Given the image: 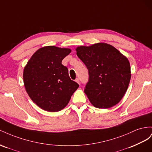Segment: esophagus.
I'll list each match as a JSON object with an SVG mask.
<instances>
[{"mask_svg": "<svg viewBox=\"0 0 152 152\" xmlns=\"http://www.w3.org/2000/svg\"><path fill=\"white\" fill-rule=\"evenodd\" d=\"M75 81H76V83H77L78 84H80V80H79V78H76Z\"/></svg>", "mask_w": 152, "mask_h": 152, "instance_id": "34e87169", "label": "esophagus"}]
</instances>
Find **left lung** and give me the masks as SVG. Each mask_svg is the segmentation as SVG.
<instances>
[{"label": "left lung", "mask_w": 152, "mask_h": 152, "mask_svg": "<svg viewBox=\"0 0 152 152\" xmlns=\"http://www.w3.org/2000/svg\"><path fill=\"white\" fill-rule=\"evenodd\" d=\"M76 51L88 70L89 80L85 93L91 104L102 109L117 104L124 96L131 80L127 58L114 46L104 42L80 46Z\"/></svg>", "instance_id": "obj_1"}]
</instances>
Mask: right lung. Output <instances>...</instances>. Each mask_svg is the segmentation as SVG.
Listing matches in <instances>:
<instances>
[{"label": "right lung", "mask_w": 152, "mask_h": 152, "mask_svg": "<svg viewBox=\"0 0 152 152\" xmlns=\"http://www.w3.org/2000/svg\"><path fill=\"white\" fill-rule=\"evenodd\" d=\"M69 48L54 46L41 48L26 65L23 83L28 96L41 109L49 112L63 110L79 85L71 80L62 60Z\"/></svg>", "instance_id": "add662e5"}]
</instances>
